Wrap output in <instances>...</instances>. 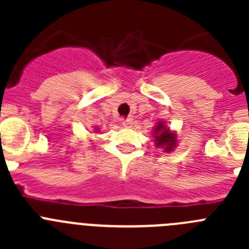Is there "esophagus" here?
Returning a JSON list of instances; mask_svg holds the SVG:
<instances>
[{"label": "esophagus", "mask_w": 249, "mask_h": 249, "mask_svg": "<svg viewBox=\"0 0 249 249\" xmlns=\"http://www.w3.org/2000/svg\"><path fill=\"white\" fill-rule=\"evenodd\" d=\"M122 124L126 127V128H129V127H132V124H133V118L128 117V118H126V120H123Z\"/></svg>", "instance_id": "obj_1"}]
</instances>
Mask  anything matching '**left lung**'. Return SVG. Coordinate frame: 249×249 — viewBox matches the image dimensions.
<instances>
[{
  "label": "left lung",
  "mask_w": 249,
  "mask_h": 249,
  "mask_svg": "<svg viewBox=\"0 0 249 249\" xmlns=\"http://www.w3.org/2000/svg\"><path fill=\"white\" fill-rule=\"evenodd\" d=\"M155 144L156 147L163 148L166 152H171L177 144V138H176V133H171L169 128L164 124V122H158L157 126L155 127Z\"/></svg>",
  "instance_id": "8db88e82"
}]
</instances>
